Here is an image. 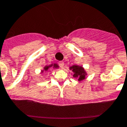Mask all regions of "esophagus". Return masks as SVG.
<instances>
[{
    "label": "esophagus",
    "instance_id": "1",
    "mask_svg": "<svg viewBox=\"0 0 127 127\" xmlns=\"http://www.w3.org/2000/svg\"><path fill=\"white\" fill-rule=\"evenodd\" d=\"M64 64L63 61H59V66H60V68H63Z\"/></svg>",
    "mask_w": 127,
    "mask_h": 127
}]
</instances>
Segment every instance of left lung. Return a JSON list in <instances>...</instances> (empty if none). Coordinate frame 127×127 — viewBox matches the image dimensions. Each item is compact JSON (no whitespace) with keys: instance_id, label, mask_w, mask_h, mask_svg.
<instances>
[{"instance_id":"obj_1","label":"left lung","mask_w":127,"mask_h":127,"mask_svg":"<svg viewBox=\"0 0 127 127\" xmlns=\"http://www.w3.org/2000/svg\"><path fill=\"white\" fill-rule=\"evenodd\" d=\"M70 69H72V71L75 73V74L73 75L74 77L78 78V80H82L85 79V72L82 67L74 65Z\"/></svg>"}]
</instances>
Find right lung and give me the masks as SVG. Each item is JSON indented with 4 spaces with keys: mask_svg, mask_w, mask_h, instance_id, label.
Listing matches in <instances>:
<instances>
[{
    "mask_svg": "<svg viewBox=\"0 0 127 127\" xmlns=\"http://www.w3.org/2000/svg\"><path fill=\"white\" fill-rule=\"evenodd\" d=\"M51 67V66H46V67H45V68H44V69H45V71H47L48 69H49V68ZM54 67H58V65L57 64H54Z\"/></svg>",
    "mask_w": 127,
    "mask_h": 127,
    "instance_id": "1",
    "label": "right lung"
}]
</instances>
